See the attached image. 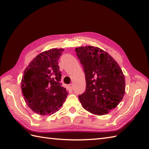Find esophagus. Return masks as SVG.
I'll return each mask as SVG.
<instances>
[{"label": "esophagus", "mask_w": 149, "mask_h": 149, "mask_svg": "<svg viewBox=\"0 0 149 149\" xmlns=\"http://www.w3.org/2000/svg\"><path fill=\"white\" fill-rule=\"evenodd\" d=\"M68 87L70 88V89H73V84H70L68 85Z\"/></svg>", "instance_id": "esophagus-1"}]
</instances>
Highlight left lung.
<instances>
[{
	"label": "left lung",
	"instance_id": "left-lung-1",
	"mask_svg": "<svg viewBox=\"0 0 149 149\" xmlns=\"http://www.w3.org/2000/svg\"><path fill=\"white\" fill-rule=\"evenodd\" d=\"M86 77L85 91L79 95L83 108L96 115L115 109L125 94V77L118 63L108 53L98 47L75 49Z\"/></svg>",
	"mask_w": 149,
	"mask_h": 149
}]
</instances>
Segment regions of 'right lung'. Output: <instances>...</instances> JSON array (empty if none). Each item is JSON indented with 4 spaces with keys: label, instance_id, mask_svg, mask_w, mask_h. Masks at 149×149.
I'll list each match as a JSON object with an SVG mask.
<instances>
[{
    "label": "right lung",
    "instance_id": "right-lung-1",
    "mask_svg": "<svg viewBox=\"0 0 149 149\" xmlns=\"http://www.w3.org/2000/svg\"><path fill=\"white\" fill-rule=\"evenodd\" d=\"M64 49L43 52L29 63L22 79L21 89L27 105L41 115H51L65 102L68 91L60 83L58 59Z\"/></svg>",
    "mask_w": 149,
    "mask_h": 149
}]
</instances>
